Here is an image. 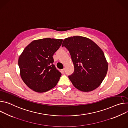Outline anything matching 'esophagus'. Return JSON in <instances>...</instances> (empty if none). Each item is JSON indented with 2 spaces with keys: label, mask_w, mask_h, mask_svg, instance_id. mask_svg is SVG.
Wrapping results in <instances>:
<instances>
[{
  "label": "esophagus",
  "mask_w": 128,
  "mask_h": 128,
  "mask_svg": "<svg viewBox=\"0 0 128 128\" xmlns=\"http://www.w3.org/2000/svg\"><path fill=\"white\" fill-rule=\"evenodd\" d=\"M65 68H64V69H62V70H61V73L62 74H64V72H65Z\"/></svg>",
  "instance_id": "34e87169"
}]
</instances>
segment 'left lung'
Instances as JSON below:
<instances>
[{
    "label": "left lung",
    "instance_id": "8db88e82",
    "mask_svg": "<svg viewBox=\"0 0 128 128\" xmlns=\"http://www.w3.org/2000/svg\"><path fill=\"white\" fill-rule=\"evenodd\" d=\"M62 46L69 51L74 65V72L68 76L73 85L83 92L97 88L108 70V63L99 46L91 40L81 36L66 38Z\"/></svg>",
    "mask_w": 128,
    "mask_h": 128
}]
</instances>
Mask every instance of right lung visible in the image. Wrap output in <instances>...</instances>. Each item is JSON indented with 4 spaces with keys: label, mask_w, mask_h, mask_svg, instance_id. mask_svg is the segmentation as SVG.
<instances>
[{
    "label": "right lung",
    "mask_w": 128,
    "mask_h": 128,
    "mask_svg": "<svg viewBox=\"0 0 128 128\" xmlns=\"http://www.w3.org/2000/svg\"><path fill=\"white\" fill-rule=\"evenodd\" d=\"M62 41L51 38L36 40L24 49L19 58L18 65L21 77L30 89L42 93L56 86L61 74L53 64L52 56Z\"/></svg>",
    "instance_id": "right-lung-1"
}]
</instances>
